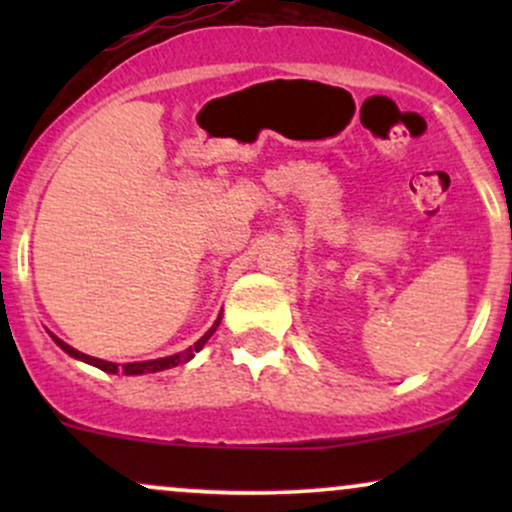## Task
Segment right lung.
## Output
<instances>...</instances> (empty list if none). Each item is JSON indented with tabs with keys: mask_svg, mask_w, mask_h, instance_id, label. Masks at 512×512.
I'll return each instance as SVG.
<instances>
[{
	"mask_svg": "<svg viewBox=\"0 0 512 512\" xmlns=\"http://www.w3.org/2000/svg\"><path fill=\"white\" fill-rule=\"evenodd\" d=\"M219 322H221V315L216 317V322H214V325H211V330H209L207 334H204L202 339H197L195 346H190V349L180 351V354H173V356H166V358H154V361H137V363H125V366H120V363L101 361V358H93V356H88V354H81V351H76V349H72V346H69V344H64L60 337H55V334H52V339H55V344L60 346L62 351H67L69 356L79 358V361L88 363V366H96V368H101V370H105V373H122V375H144V373H158V370H166V368H173V366H178V363H187V361H190V358L195 356L197 351L202 349V346L209 342V337H211V334L216 332V327H219Z\"/></svg>",
	"mask_w": 512,
	"mask_h": 512,
	"instance_id": "obj_1",
	"label": "right lung"
}]
</instances>
